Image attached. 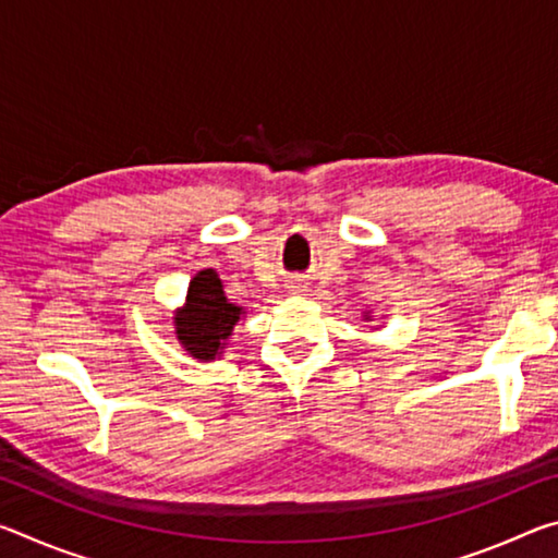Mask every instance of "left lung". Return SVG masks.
Here are the masks:
<instances>
[{
  "label": "left lung",
  "instance_id": "obj_1",
  "mask_svg": "<svg viewBox=\"0 0 558 558\" xmlns=\"http://www.w3.org/2000/svg\"><path fill=\"white\" fill-rule=\"evenodd\" d=\"M366 319H369V317H366Z\"/></svg>",
  "mask_w": 558,
  "mask_h": 558
}]
</instances>
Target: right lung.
Listing matches in <instances>:
<instances>
[{
    "label": "right lung",
    "mask_w": 558,
    "mask_h": 558,
    "mask_svg": "<svg viewBox=\"0 0 558 558\" xmlns=\"http://www.w3.org/2000/svg\"><path fill=\"white\" fill-rule=\"evenodd\" d=\"M243 307L226 298L223 282L214 268L199 270L189 282L186 302L174 315V335L189 354L199 362L221 356Z\"/></svg>",
    "instance_id": "right-lung-1"
}]
</instances>
